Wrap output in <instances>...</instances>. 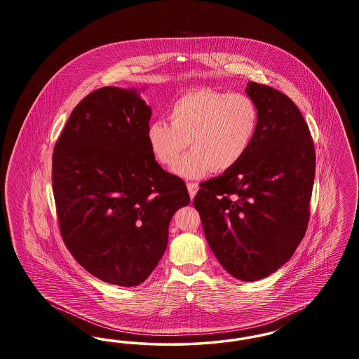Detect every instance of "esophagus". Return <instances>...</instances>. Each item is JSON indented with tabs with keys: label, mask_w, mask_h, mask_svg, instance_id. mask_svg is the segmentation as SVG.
I'll return each instance as SVG.
<instances>
[{
	"label": "esophagus",
	"mask_w": 359,
	"mask_h": 359,
	"mask_svg": "<svg viewBox=\"0 0 359 359\" xmlns=\"http://www.w3.org/2000/svg\"><path fill=\"white\" fill-rule=\"evenodd\" d=\"M188 192H189V196L194 198L199 189V184L198 183H187Z\"/></svg>",
	"instance_id": "34e87169"
}]
</instances>
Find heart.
<instances>
[{
    "mask_svg": "<svg viewBox=\"0 0 359 359\" xmlns=\"http://www.w3.org/2000/svg\"><path fill=\"white\" fill-rule=\"evenodd\" d=\"M167 114L170 123H149L148 144L161 165L172 167L188 140L191 151L175 167L183 177L236 167L255 141L259 125L258 107L249 95L212 88L184 93L170 104Z\"/></svg>",
    "mask_w": 359,
    "mask_h": 359,
    "instance_id": "1",
    "label": "heart"
}]
</instances>
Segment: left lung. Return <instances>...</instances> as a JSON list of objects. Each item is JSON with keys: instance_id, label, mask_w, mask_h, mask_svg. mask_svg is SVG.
<instances>
[{"instance_id": "1", "label": "left lung", "mask_w": 359, "mask_h": 359, "mask_svg": "<svg viewBox=\"0 0 359 359\" xmlns=\"http://www.w3.org/2000/svg\"><path fill=\"white\" fill-rule=\"evenodd\" d=\"M246 94L259 111L255 141L236 167L201 183L194 205L223 268L256 281L281 268L306 236L316 156L290 97L256 82Z\"/></svg>"}]
</instances>
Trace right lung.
<instances>
[{
  "label": "right lung",
  "instance_id": "obj_1",
  "mask_svg": "<svg viewBox=\"0 0 359 359\" xmlns=\"http://www.w3.org/2000/svg\"><path fill=\"white\" fill-rule=\"evenodd\" d=\"M152 116L135 88L102 87L72 110L52 154L59 229L72 257L104 283L135 287L168 245L186 183L156 161Z\"/></svg>",
  "mask_w": 359,
  "mask_h": 359
}]
</instances>
